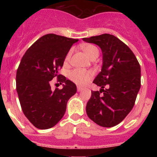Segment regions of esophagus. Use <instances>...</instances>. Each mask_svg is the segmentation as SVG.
<instances>
[{"label":"esophagus","mask_w":157,"mask_h":157,"mask_svg":"<svg viewBox=\"0 0 157 157\" xmlns=\"http://www.w3.org/2000/svg\"><path fill=\"white\" fill-rule=\"evenodd\" d=\"M83 90V87H80V86H77V91L80 92Z\"/></svg>","instance_id":"1"}]
</instances>
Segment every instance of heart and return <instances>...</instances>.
<instances>
[{
    "label": "heart",
    "mask_w": 157,
    "mask_h": 157,
    "mask_svg": "<svg viewBox=\"0 0 157 157\" xmlns=\"http://www.w3.org/2000/svg\"><path fill=\"white\" fill-rule=\"evenodd\" d=\"M83 51L86 53L90 59H93V58L96 56H99V50L94 46L93 45H86L83 47ZM72 49L67 52L65 58H64V62L68 63L71 59V55H72ZM93 72L92 71H86V70L82 69H74L71 71L69 74V77L72 82H74L75 84L78 86H84L86 83L93 78Z\"/></svg>",
    "instance_id": "1"
}]
</instances>
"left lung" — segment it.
I'll return each mask as SVG.
<instances>
[{
	"label": "left lung",
	"instance_id": "obj_1",
	"mask_svg": "<svg viewBox=\"0 0 157 157\" xmlns=\"http://www.w3.org/2000/svg\"><path fill=\"white\" fill-rule=\"evenodd\" d=\"M99 45L102 52V71L93 83L100 86L92 91L86 104L88 117L105 128L117 125L134 107L140 88V66L132 51L110 34L83 38Z\"/></svg>",
	"mask_w": 157,
	"mask_h": 157
}]
</instances>
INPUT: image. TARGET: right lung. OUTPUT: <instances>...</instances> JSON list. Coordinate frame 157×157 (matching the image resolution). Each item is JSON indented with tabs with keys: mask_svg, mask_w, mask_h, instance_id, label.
Masks as SVG:
<instances>
[{
	"mask_svg": "<svg viewBox=\"0 0 157 157\" xmlns=\"http://www.w3.org/2000/svg\"><path fill=\"white\" fill-rule=\"evenodd\" d=\"M78 39L55 34L39 38L22 58L16 76V86L25 116L39 129H48L62 118L70 98L77 86L64 76L58 74L64 58ZM53 78L64 83L63 88L52 90Z\"/></svg>",
	"mask_w": 157,
	"mask_h": 157,
	"instance_id": "1",
	"label": "right lung"
}]
</instances>
